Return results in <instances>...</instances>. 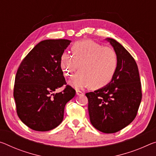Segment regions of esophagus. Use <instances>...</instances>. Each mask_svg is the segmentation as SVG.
<instances>
[{"label": "esophagus", "mask_w": 156, "mask_h": 156, "mask_svg": "<svg viewBox=\"0 0 156 156\" xmlns=\"http://www.w3.org/2000/svg\"><path fill=\"white\" fill-rule=\"evenodd\" d=\"M76 94L78 96H80L81 94H83V92L81 91H79V90H76Z\"/></svg>", "instance_id": "obj_1"}]
</instances>
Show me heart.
Segmentation results:
<instances>
[{
	"label": "heart",
	"mask_w": 156,
	"mask_h": 156,
	"mask_svg": "<svg viewBox=\"0 0 156 156\" xmlns=\"http://www.w3.org/2000/svg\"><path fill=\"white\" fill-rule=\"evenodd\" d=\"M74 58L65 52L60 58V67L64 75L71 77L81 62L80 70L69 85L76 90L92 87L99 89L109 84L116 72L118 59L112 48L103 46L90 39L78 41L71 47Z\"/></svg>",
	"instance_id": "obj_1"
}]
</instances>
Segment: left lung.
Returning a JSON list of instances; mask_svg holds the SVG:
<instances>
[{
    "instance_id": "8db88e82",
    "label": "left lung",
    "mask_w": 156,
    "mask_h": 156,
    "mask_svg": "<svg viewBox=\"0 0 156 156\" xmlns=\"http://www.w3.org/2000/svg\"><path fill=\"white\" fill-rule=\"evenodd\" d=\"M105 40L117 53V70L109 84L85 95L93 126L104 133H114L134 120L142 100V90L134 58L115 39L105 38Z\"/></svg>"
}]
</instances>
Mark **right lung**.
Instances as JSON below:
<instances>
[{"label":"right lung","instance_id":"add662e5","mask_svg":"<svg viewBox=\"0 0 156 156\" xmlns=\"http://www.w3.org/2000/svg\"><path fill=\"white\" fill-rule=\"evenodd\" d=\"M71 42L68 39H46L34 47L21 62L14 83L16 112L24 124L36 131H48L63 120L66 103L76 95L66 85L60 67L62 54Z\"/></svg>","mask_w":156,"mask_h":156}]
</instances>
